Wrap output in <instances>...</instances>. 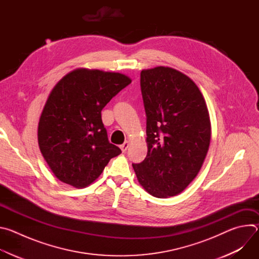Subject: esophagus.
Segmentation results:
<instances>
[{"label":"esophagus","instance_id":"1","mask_svg":"<svg viewBox=\"0 0 259 259\" xmlns=\"http://www.w3.org/2000/svg\"><path fill=\"white\" fill-rule=\"evenodd\" d=\"M129 144H130V143H129V141H127V140H126L123 144H121V145H120V149L122 150V152H123V153H125V152L128 150Z\"/></svg>","mask_w":259,"mask_h":259}]
</instances>
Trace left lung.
<instances>
[{
  "instance_id": "left-lung-1",
  "label": "left lung",
  "mask_w": 259,
  "mask_h": 259,
  "mask_svg": "<svg viewBox=\"0 0 259 259\" xmlns=\"http://www.w3.org/2000/svg\"><path fill=\"white\" fill-rule=\"evenodd\" d=\"M147 155L132 164L140 186L156 198L179 195L200 172L211 139L206 101L196 83L168 66L143 69Z\"/></svg>"
}]
</instances>
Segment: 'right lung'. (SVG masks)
I'll return each instance as SVG.
<instances>
[{"label": "right lung", "mask_w": 259, "mask_h": 259, "mask_svg": "<svg viewBox=\"0 0 259 259\" xmlns=\"http://www.w3.org/2000/svg\"><path fill=\"white\" fill-rule=\"evenodd\" d=\"M131 82L124 73L77 68L54 86L39 120L38 142L61 182L86 188L122 153L108 141L101 110Z\"/></svg>", "instance_id": "1"}]
</instances>
